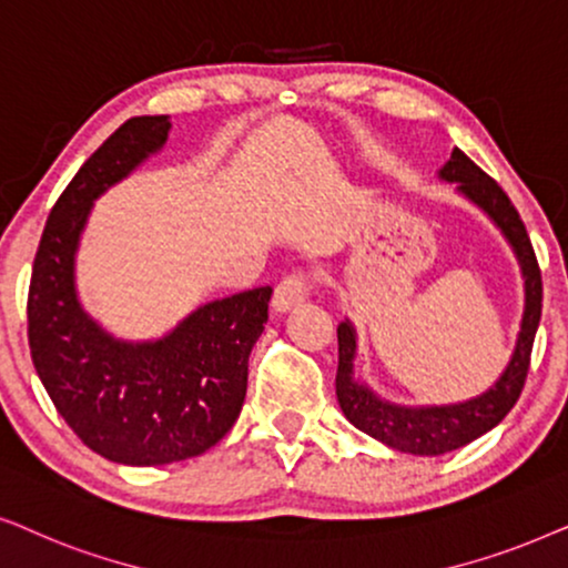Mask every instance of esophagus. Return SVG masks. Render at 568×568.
<instances>
[{"mask_svg": "<svg viewBox=\"0 0 568 568\" xmlns=\"http://www.w3.org/2000/svg\"><path fill=\"white\" fill-rule=\"evenodd\" d=\"M308 293V283L304 275H298V272H293V275H285L283 280L277 283L275 293H272V308L275 312H291L293 306H298L301 301L306 298Z\"/></svg>", "mask_w": 568, "mask_h": 568, "instance_id": "obj_1", "label": "esophagus"}]
</instances>
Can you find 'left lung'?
<instances>
[{"mask_svg": "<svg viewBox=\"0 0 568 568\" xmlns=\"http://www.w3.org/2000/svg\"><path fill=\"white\" fill-rule=\"evenodd\" d=\"M438 179L457 186L467 202L483 210L490 223L501 231L506 244L517 256L521 277H525V312L514 353L501 376L478 397L452 405H399L389 403L355 376V355H358V335L351 320L337 324V403L345 418L363 434L387 444L389 449L418 457H438L455 452L475 438L488 434L506 418L525 387L535 332L540 324L542 280L535 260L530 236L511 200L488 173H483L463 150H452V158L438 169Z\"/></svg>", "mask_w": 568, "mask_h": 568, "instance_id": "1", "label": "left lung"}]
</instances>
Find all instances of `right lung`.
I'll list each match as a JSON object with an SVG mask.
<instances>
[{
  "mask_svg": "<svg viewBox=\"0 0 568 568\" xmlns=\"http://www.w3.org/2000/svg\"><path fill=\"white\" fill-rule=\"evenodd\" d=\"M169 116H134L82 163L51 207L28 291L36 374L80 442L111 463L171 465L215 447L246 397L270 285L215 298L155 339H124L88 314L74 262L98 196L161 153Z\"/></svg>",
  "mask_w": 568,
  "mask_h": 568,
  "instance_id": "right-lung-1",
  "label": "right lung"
}]
</instances>
